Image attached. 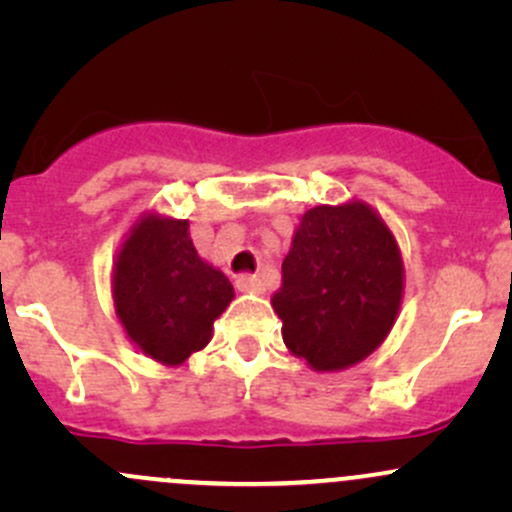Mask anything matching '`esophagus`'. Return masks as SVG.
<instances>
[{
	"label": "esophagus",
	"instance_id": "34e87169",
	"mask_svg": "<svg viewBox=\"0 0 512 512\" xmlns=\"http://www.w3.org/2000/svg\"><path fill=\"white\" fill-rule=\"evenodd\" d=\"M236 289L240 293H262L264 291V284H262V279H257V276L240 274L238 279H236Z\"/></svg>",
	"mask_w": 512,
	"mask_h": 512
}]
</instances>
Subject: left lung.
<instances>
[{
    "label": "left lung",
    "mask_w": 512,
    "mask_h": 512,
    "mask_svg": "<svg viewBox=\"0 0 512 512\" xmlns=\"http://www.w3.org/2000/svg\"><path fill=\"white\" fill-rule=\"evenodd\" d=\"M402 293L395 236L378 211L351 199L301 216L272 308L291 354L330 373L356 366L385 342Z\"/></svg>",
    "instance_id": "1"
}]
</instances>
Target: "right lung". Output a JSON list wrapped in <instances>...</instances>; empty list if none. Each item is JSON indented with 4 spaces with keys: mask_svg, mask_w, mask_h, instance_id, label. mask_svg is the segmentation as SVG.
<instances>
[{
    "mask_svg": "<svg viewBox=\"0 0 512 512\" xmlns=\"http://www.w3.org/2000/svg\"><path fill=\"white\" fill-rule=\"evenodd\" d=\"M233 296L226 274L197 255L187 219L146 211L115 255L117 320L129 342L163 366H180L204 349Z\"/></svg>",
    "mask_w": 512,
    "mask_h": 512,
    "instance_id": "1",
    "label": "right lung"
}]
</instances>
